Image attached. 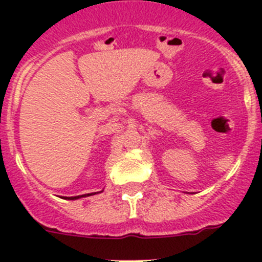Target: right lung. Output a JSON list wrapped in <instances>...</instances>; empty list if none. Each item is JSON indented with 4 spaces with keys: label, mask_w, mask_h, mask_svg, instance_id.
Returning <instances> with one entry per match:
<instances>
[{
    "label": "right lung",
    "mask_w": 262,
    "mask_h": 262,
    "mask_svg": "<svg viewBox=\"0 0 262 262\" xmlns=\"http://www.w3.org/2000/svg\"><path fill=\"white\" fill-rule=\"evenodd\" d=\"M92 195V194H84V195H77V196H66V200H77V198H81V196H88Z\"/></svg>",
    "instance_id": "add662e5"
}]
</instances>
